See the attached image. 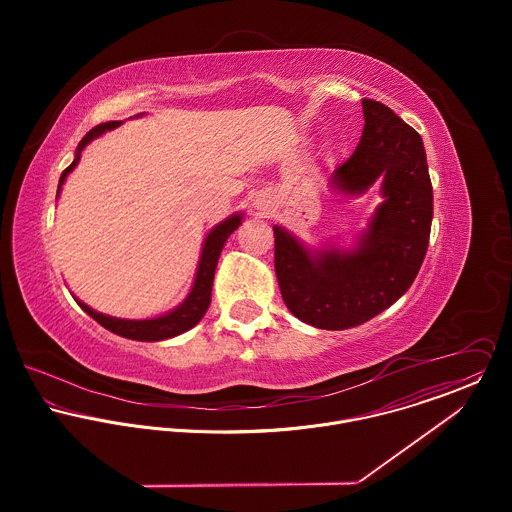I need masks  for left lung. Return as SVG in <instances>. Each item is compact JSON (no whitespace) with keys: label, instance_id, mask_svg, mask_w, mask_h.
<instances>
[{"label":"left lung","instance_id":"left-lung-1","mask_svg":"<svg viewBox=\"0 0 512 512\" xmlns=\"http://www.w3.org/2000/svg\"><path fill=\"white\" fill-rule=\"evenodd\" d=\"M365 128L355 153L331 181L343 193H363L378 177L384 203L353 252L309 256L274 226V266L284 303L319 329L363 325L414 284L426 258L434 215L432 181L420 134L386 104L363 100Z\"/></svg>","mask_w":512,"mask_h":512}]
</instances>
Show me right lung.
<instances>
[{"label": "right lung", "instance_id": "1", "mask_svg": "<svg viewBox=\"0 0 512 512\" xmlns=\"http://www.w3.org/2000/svg\"><path fill=\"white\" fill-rule=\"evenodd\" d=\"M122 122H104L94 126L78 144V151L74 155V161L63 171L61 181H59V191L63 181L67 179V175L73 171L80 159V151L86 146L90 140H94L96 136L104 134L106 130H114L118 128ZM240 226V215H234L230 219L224 220L217 228L211 230V234L205 240L203 246V254H201V262H199V270H197V278H195V286L193 292L189 293V297L171 313L157 317V319H147V321H126V319H116V317H108L102 315L94 309H90L88 305H84L82 301H78V305L94 319L98 321L102 327H106L108 331L126 337V339H134V341H163V339H171L175 335H181L185 331H189L191 327H195L203 315L209 309L211 303V292H213V280H215V270H217V262H219L220 250L226 242V238Z\"/></svg>", "mask_w": 512, "mask_h": 512}]
</instances>
